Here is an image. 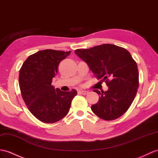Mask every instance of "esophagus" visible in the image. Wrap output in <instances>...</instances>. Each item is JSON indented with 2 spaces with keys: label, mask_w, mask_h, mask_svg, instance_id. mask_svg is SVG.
Returning a JSON list of instances; mask_svg holds the SVG:
<instances>
[{
  "label": "esophagus",
  "mask_w": 158,
  "mask_h": 158,
  "mask_svg": "<svg viewBox=\"0 0 158 158\" xmlns=\"http://www.w3.org/2000/svg\"><path fill=\"white\" fill-rule=\"evenodd\" d=\"M79 93L81 94H83V95H86V94H87L88 91H86V90H80L79 91Z\"/></svg>",
  "instance_id": "obj_1"
}]
</instances>
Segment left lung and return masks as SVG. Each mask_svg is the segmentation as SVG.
Returning a JSON list of instances; mask_svg holds the SVG:
<instances>
[{
	"label": "left lung",
	"mask_w": 158,
	"mask_h": 158,
	"mask_svg": "<svg viewBox=\"0 0 158 158\" xmlns=\"http://www.w3.org/2000/svg\"><path fill=\"white\" fill-rule=\"evenodd\" d=\"M75 53L108 87L106 91L94 90L100 97L98 103L91 106V110L106 120H115L124 114L133 103L139 87L137 65L130 52L124 48L105 44L77 49Z\"/></svg>",
	"instance_id": "1"
}]
</instances>
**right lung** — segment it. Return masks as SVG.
<instances>
[{"mask_svg": "<svg viewBox=\"0 0 158 158\" xmlns=\"http://www.w3.org/2000/svg\"><path fill=\"white\" fill-rule=\"evenodd\" d=\"M71 51L44 50L29 56L19 71L22 98L29 110L45 123L58 122L67 114L77 91H62L52 85L60 62Z\"/></svg>", "mask_w": 158, "mask_h": 158, "instance_id": "right-lung-1", "label": "right lung"}]
</instances>
